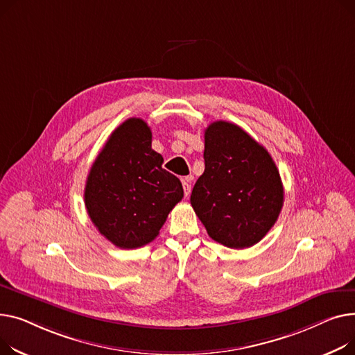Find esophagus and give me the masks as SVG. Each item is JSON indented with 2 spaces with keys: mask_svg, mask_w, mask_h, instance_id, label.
Returning a JSON list of instances; mask_svg holds the SVG:
<instances>
[{
  "mask_svg": "<svg viewBox=\"0 0 355 355\" xmlns=\"http://www.w3.org/2000/svg\"><path fill=\"white\" fill-rule=\"evenodd\" d=\"M191 182H192V176H186L182 179V184H183V192H184V196H189L191 195Z\"/></svg>",
  "mask_w": 355,
  "mask_h": 355,
  "instance_id": "esophagus-1",
  "label": "esophagus"
}]
</instances>
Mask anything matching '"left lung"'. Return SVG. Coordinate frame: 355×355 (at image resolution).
Segmentation results:
<instances>
[{
	"label": "left lung",
	"mask_w": 355,
	"mask_h": 355,
	"mask_svg": "<svg viewBox=\"0 0 355 355\" xmlns=\"http://www.w3.org/2000/svg\"><path fill=\"white\" fill-rule=\"evenodd\" d=\"M205 172L191 203L214 241L234 249L258 243L284 205V187L268 150L239 126L214 121L205 130Z\"/></svg>",
	"instance_id": "8db88e82"
}]
</instances>
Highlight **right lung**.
Segmentation results:
<instances>
[{
	"label": "right lung",
	"instance_id": "add662e5",
	"mask_svg": "<svg viewBox=\"0 0 355 355\" xmlns=\"http://www.w3.org/2000/svg\"><path fill=\"white\" fill-rule=\"evenodd\" d=\"M148 123L132 117L110 135L87 176L85 203L98 232L121 249L152 242L183 198L180 180L162 168Z\"/></svg>",
	"mask_w": 355,
	"mask_h": 355
}]
</instances>
